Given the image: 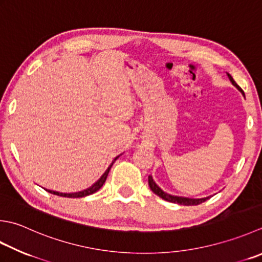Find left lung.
Segmentation results:
<instances>
[{
    "label": "left lung",
    "mask_w": 262,
    "mask_h": 262,
    "mask_svg": "<svg viewBox=\"0 0 262 262\" xmlns=\"http://www.w3.org/2000/svg\"><path fill=\"white\" fill-rule=\"evenodd\" d=\"M228 78L230 79V81H232V84L234 86H236L237 90L244 95V92L242 91V89H241V87L236 83H235V80L233 79V77L230 76L229 74H228ZM148 186H150L151 191L155 193V194H157L158 196H160L161 199L166 200V201H168V202L178 203V204H182V206H198V204H201L203 202H206L208 199H210V196L203 198V199H189V198H182V196L170 195V194H167L166 192H163L162 189L157 185V184L155 183V181H153V178H152L151 175L148 176Z\"/></svg>",
    "instance_id": "8db88e82"
}]
</instances>
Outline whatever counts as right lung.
I'll return each instance as SVG.
<instances>
[{
    "mask_svg": "<svg viewBox=\"0 0 262 262\" xmlns=\"http://www.w3.org/2000/svg\"><path fill=\"white\" fill-rule=\"evenodd\" d=\"M117 159H118V157L115 159L114 161H112V163L109 166V168L106 169L105 172L103 173V175L101 176V178L99 179V181H97V182L94 184V185H92L90 188L84 189V191L78 192V193H59V192L50 191V189H46V191L50 192V193H52V194H54V195H59V196H63V198H84V196H87V195H91V194H93V193L97 192L102 186H103V184H104L105 181H106L107 173H109L112 165H114V162L117 160Z\"/></svg>",
    "mask_w": 262,
    "mask_h": 262,
    "instance_id": "right-lung-1",
    "label": "right lung"
}]
</instances>
